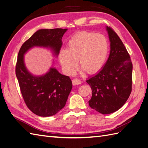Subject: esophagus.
<instances>
[{"label":"esophagus","mask_w":148,"mask_h":148,"mask_svg":"<svg viewBox=\"0 0 148 148\" xmlns=\"http://www.w3.org/2000/svg\"><path fill=\"white\" fill-rule=\"evenodd\" d=\"M82 83V82L78 78H74L72 80V84L73 85H78V84H80Z\"/></svg>","instance_id":"obj_1"}]
</instances>
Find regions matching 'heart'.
<instances>
[{"label":"heart","mask_w":148,"mask_h":148,"mask_svg":"<svg viewBox=\"0 0 148 148\" xmlns=\"http://www.w3.org/2000/svg\"><path fill=\"white\" fill-rule=\"evenodd\" d=\"M109 51L108 39L102 34L82 31L75 34L67 43L66 49L59 53L60 63L67 74L73 73L78 64L89 74L99 71L105 64Z\"/></svg>","instance_id":"1"}]
</instances>
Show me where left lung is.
Here are the masks:
<instances>
[{"label": "left lung", "mask_w": 148, "mask_h": 148, "mask_svg": "<svg viewBox=\"0 0 148 148\" xmlns=\"http://www.w3.org/2000/svg\"><path fill=\"white\" fill-rule=\"evenodd\" d=\"M110 42L109 59L103 69L86 80L92 89L89 105L102 114L122 107L130 95L133 65L129 53L117 34L107 26Z\"/></svg>", "instance_id": "1"}]
</instances>
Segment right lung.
<instances>
[{
    "label": "right lung",
    "mask_w": 148,
    "mask_h": 148,
    "mask_svg": "<svg viewBox=\"0 0 148 148\" xmlns=\"http://www.w3.org/2000/svg\"><path fill=\"white\" fill-rule=\"evenodd\" d=\"M67 29H42L37 31L21 46L15 67L20 91L28 108L41 117L56 114L64 108L72 88L69 77L51 68L44 75L35 77L26 69L24 54L34 46L49 47L56 56L59 53L62 39Z\"/></svg>",
    "instance_id": "1"
}]
</instances>
